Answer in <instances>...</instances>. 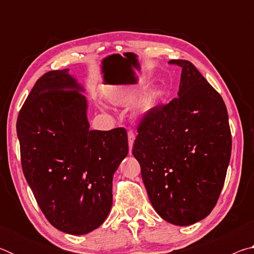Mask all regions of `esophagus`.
I'll list each match as a JSON object with an SVG mask.
<instances>
[{"instance_id":"esophagus-1","label":"esophagus","mask_w":254,"mask_h":254,"mask_svg":"<svg viewBox=\"0 0 254 254\" xmlns=\"http://www.w3.org/2000/svg\"><path fill=\"white\" fill-rule=\"evenodd\" d=\"M127 140H128V148H130V153H131L132 148H133V143H134V140H135V134L132 131L127 132Z\"/></svg>"}]
</instances>
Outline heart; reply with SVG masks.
<instances>
[{"mask_svg": "<svg viewBox=\"0 0 254 254\" xmlns=\"http://www.w3.org/2000/svg\"><path fill=\"white\" fill-rule=\"evenodd\" d=\"M150 104H151V100H150V98H149V100L148 101H145V103H144V110L145 111H147L148 109H149V107H150Z\"/></svg>", "mask_w": 254, "mask_h": 254, "instance_id": "1", "label": "heart"}]
</instances>
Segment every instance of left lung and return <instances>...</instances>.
Wrapping results in <instances>:
<instances>
[{"mask_svg": "<svg viewBox=\"0 0 254 254\" xmlns=\"http://www.w3.org/2000/svg\"><path fill=\"white\" fill-rule=\"evenodd\" d=\"M177 98L144 115L132 153L153 208L171 224L187 226L216 205L229 167L232 137L224 101L188 60Z\"/></svg>", "mask_w": 254, "mask_h": 254, "instance_id": "8db88e82", "label": "left lung"}]
</instances>
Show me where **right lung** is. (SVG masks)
<instances>
[{
	"label": "right lung",
	"mask_w": 254,
	"mask_h": 254,
	"mask_svg": "<svg viewBox=\"0 0 254 254\" xmlns=\"http://www.w3.org/2000/svg\"><path fill=\"white\" fill-rule=\"evenodd\" d=\"M85 88L69 69L37 80L16 122L24 177L56 229L84 235L109 215L113 176L128 153L127 133L89 128Z\"/></svg>",
	"instance_id": "1"
}]
</instances>
